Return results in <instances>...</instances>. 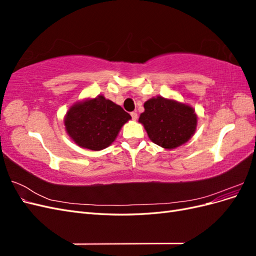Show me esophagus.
Instances as JSON below:
<instances>
[{"label":"esophagus","mask_w":256,"mask_h":256,"mask_svg":"<svg viewBox=\"0 0 256 256\" xmlns=\"http://www.w3.org/2000/svg\"><path fill=\"white\" fill-rule=\"evenodd\" d=\"M130 115H131V118H132L134 120H136V118H138V113L136 112H131Z\"/></svg>","instance_id":"1"}]
</instances>
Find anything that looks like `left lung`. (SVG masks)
Listing matches in <instances>:
<instances>
[{"instance_id":"8db88e82","label":"left lung","mask_w":256,"mask_h":256,"mask_svg":"<svg viewBox=\"0 0 256 256\" xmlns=\"http://www.w3.org/2000/svg\"><path fill=\"white\" fill-rule=\"evenodd\" d=\"M144 109L138 122L143 124L154 144L173 150L187 142L194 134L196 115L189 106L157 97L147 100Z\"/></svg>"}]
</instances>
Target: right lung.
<instances>
[{
  "label": "right lung",
  "instance_id": "obj_1",
  "mask_svg": "<svg viewBox=\"0 0 256 256\" xmlns=\"http://www.w3.org/2000/svg\"><path fill=\"white\" fill-rule=\"evenodd\" d=\"M130 118L120 106L98 96L72 106L66 114L65 126L79 146L100 150L115 140L122 126Z\"/></svg>",
  "mask_w": 256,
  "mask_h": 256
}]
</instances>
